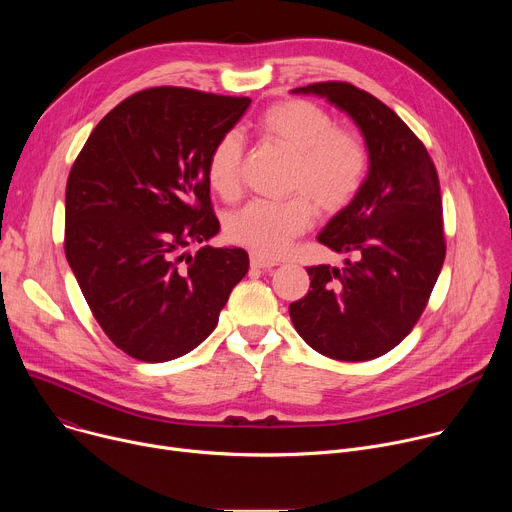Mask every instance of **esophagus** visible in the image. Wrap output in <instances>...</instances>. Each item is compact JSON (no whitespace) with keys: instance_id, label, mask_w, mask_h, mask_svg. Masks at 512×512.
I'll return each instance as SVG.
<instances>
[{"instance_id":"esophagus-1","label":"esophagus","mask_w":512,"mask_h":512,"mask_svg":"<svg viewBox=\"0 0 512 512\" xmlns=\"http://www.w3.org/2000/svg\"><path fill=\"white\" fill-rule=\"evenodd\" d=\"M275 265H277L275 259H265V257L257 255V253H251V267H255V269H271Z\"/></svg>"}]
</instances>
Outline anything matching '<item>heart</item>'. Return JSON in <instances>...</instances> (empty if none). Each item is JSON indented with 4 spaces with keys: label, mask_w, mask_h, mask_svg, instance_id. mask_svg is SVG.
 Masks as SVG:
<instances>
[{
    "label": "heart",
    "mask_w": 512,
    "mask_h": 512,
    "mask_svg": "<svg viewBox=\"0 0 512 512\" xmlns=\"http://www.w3.org/2000/svg\"><path fill=\"white\" fill-rule=\"evenodd\" d=\"M257 127L294 154L289 190L298 194L285 200L249 202L229 218L227 233L237 245L275 259L310 229L316 214L310 197L322 210L338 212L358 196L369 174V150L356 133L336 127L326 109L304 99L271 105ZM243 152L241 133L227 131L208 156V184L225 200L241 194Z\"/></svg>",
    "instance_id": "b5f03b06"
}]
</instances>
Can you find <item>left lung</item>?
Here are the masks:
<instances>
[{
  "label": "left lung",
  "instance_id": "8db88e82",
  "mask_svg": "<svg viewBox=\"0 0 512 512\" xmlns=\"http://www.w3.org/2000/svg\"><path fill=\"white\" fill-rule=\"evenodd\" d=\"M294 93L324 97L362 131L369 176L318 235L344 267H308L310 291L289 304L320 354L360 362L393 350L417 324L446 259L440 178L421 139L371 93L326 81Z\"/></svg>",
  "mask_w": 512,
  "mask_h": 512
}]
</instances>
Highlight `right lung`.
<instances>
[{
  "label": "right lung",
  "mask_w": 512,
  "mask_h": 512,
  "mask_svg": "<svg viewBox=\"0 0 512 512\" xmlns=\"http://www.w3.org/2000/svg\"><path fill=\"white\" fill-rule=\"evenodd\" d=\"M249 97L182 87L139 91L111 109L70 168L64 253L109 340L143 362L196 348L249 271L239 247L212 239L206 162Z\"/></svg>",
  "instance_id": "obj_1"
}]
</instances>
